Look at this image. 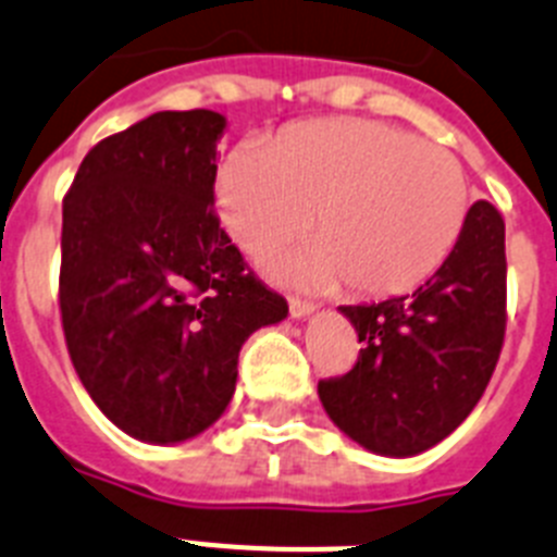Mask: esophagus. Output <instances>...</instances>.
Returning a JSON list of instances; mask_svg holds the SVG:
<instances>
[{"mask_svg":"<svg viewBox=\"0 0 557 557\" xmlns=\"http://www.w3.org/2000/svg\"><path fill=\"white\" fill-rule=\"evenodd\" d=\"M288 311H292L294 319H306L317 311V306L308 302V299H292V302H288Z\"/></svg>","mask_w":557,"mask_h":557,"instance_id":"obj_1","label":"esophagus"}]
</instances>
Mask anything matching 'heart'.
I'll list each match as a JSON object with an SVG mask.
<instances>
[{
	"mask_svg": "<svg viewBox=\"0 0 557 557\" xmlns=\"http://www.w3.org/2000/svg\"><path fill=\"white\" fill-rule=\"evenodd\" d=\"M215 201L255 258L297 238L313 209L317 238L274 272L306 288L347 280L367 297L412 292L437 272L471 207L451 151L379 120H313L265 148L240 145L221 164Z\"/></svg>",
	"mask_w": 557,
	"mask_h": 557,
	"instance_id": "obj_1",
	"label": "heart"
}]
</instances>
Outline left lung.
Returning a JSON list of instances; mask_svg holds the SVG:
<instances>
[{
    "mask_svg": "<svg viewBox=\"0 0 557 557\" xmlns=\"http://www.w3.org/2000/svg\"><path fill=\"white\" fill-rule=\"evenodd\" d=\"M505 221L476 201L451 255L412 294L342 306L359 333V361L319 381L327 418L361 448L414 457L480 404L505 342Z\"/></svg>",
    "mask_w": 557,
    "mask_h": 557,
    "instance_id": "8db88e82",
    "label": "left lung"
}]
</instances>
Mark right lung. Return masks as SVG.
<instances>
[{"label":"right lung","mask_w":557,"mask_h":557,"mask_svg":"<svg viewBox=\"0 0 557 557\" xmlns=\"http://www.w3.org/2000/svg\"><path fill=\"white\" fill-rule=\"evenodd\" d=\"M219 111H157L86 153L64 198L61 322L77 379L134 440L198 437L238 356L288 317L212 212Z\"/></svg>","instance_id":"obj_1"}]
</instances>
